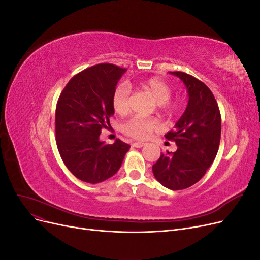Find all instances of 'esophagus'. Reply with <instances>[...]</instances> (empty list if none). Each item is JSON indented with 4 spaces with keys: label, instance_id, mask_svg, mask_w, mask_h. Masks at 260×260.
<instances>
[{
    "label": "esophagus",
    "instance_id": "34e87169",
    "mask_svg": "<svg viewBox=\"0 0 260 260\" xmlns=\"http://www.w3.org/2000/svg\"><path fill=\"white\" fill-rule=\"evenodd\" d=\"M145 144L143 143V142H135V143H132V146L133 147H138V148H140V147H142V146H144Z\"/></svg>",
    "mask_w": 260,
    "mask_h": 260
}]
</instances>
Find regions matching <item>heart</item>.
Here are the masks:
<instances>
[{
  "instance_id": "heart-1",
  "label": "heart",
  "mask_w": 260,
  "mask_h": 260,
  "mask_svg": "<svg viewBox=\"0 0 260 260\" xmlns=\"http://www.w3.org/2000/svg\"><path fill=\"white\" fill-rule=\"evenodd\" d=\"M138 88L148 93L156 103L161 107L162 111L166 113H174L179 108L177 102L169 100L172 93L171 86L158 77L149 78L147 80L140 82L138 84ZM129 100L130 89L128 88V85L124 83L117 85L111 99L114 112L120 116L128 114L130 109ZM157 128H158V122L156 120L140 116L130 118L122 125V130L125 135L137 140H145L149 138Z\"/></svg>"
}]
</instances>
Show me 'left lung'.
Here are the masks:
<instances>
[{
	"instance_id": "obj_1",
	"label": "left lung",
	"mask_w": 260,
	"mask_h": 260,
	"mask_svg": "<svg viewBox=\"0 0 260 260\" xmlns=\"http://www.w3.org/2000/svg\"><path fill=\"white\" fill-rule=\"evenodd\" d=\"M170 74L185 84L188 102L175 129L165 135L176 142L177 151L160 154L153 165V174L165 187L178 191L199 182L215 160L221 136V116L214 94L205 83L182 72Z\"/></svg>"
}]
</instances>
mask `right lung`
Returning a JSON list of instances; mask_svg holds the SVG:
<instances>
[{"instance_id": "right-lung-1", "label": "right lung", "mask_w": 260, "mask_h": 260, "mask_svg": "<svg viewBox=\"0 0 260 260\" xmlns=\"http://www.w3.org/2000/svg\"><path fill=\"white\" fill-rule=\"evenodd\" d=\"M125 68L99 64L74 76L61 91L55 112L59 155L72 174L88 183H100L119 170L130 145L100 141L114 115L112 94Z\"/></svg>"}]
</instances>
